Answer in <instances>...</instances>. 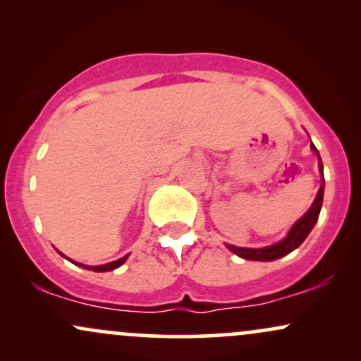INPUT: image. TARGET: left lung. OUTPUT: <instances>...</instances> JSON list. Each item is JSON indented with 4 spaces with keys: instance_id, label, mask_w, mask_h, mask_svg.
<instances>
[{
    "instance_id": "obj_1",
    "label": "left lung",
    "mask_w": 361,
    "mask_h": 361,
    "mask_svg": "<svg viewBox=\"0 0 361 361\" xmlns=\"http://www.w3.org/2000/svg\"><path fill=\"white\" fill-rule=\"evenodd\" d=\"M310 149H312L319 157V151L312 142H310ZM319 168H321V175H322L321 157H319ZM322 197H324V175H322L321 188H319L314 204L310 205V209L302 215L299 221L293 224L292 229L288 231V234L285 235L280 243L271 244V246H267V247H238V246H233V244H227V247H229L234 255H238L239 258L251 259V261H273V259L281 258V256H287L288 252L297 250V247L304 243V239L307 238L310 231H312V227L316 226L319 212H321V207H322Z\"/></svg>"
}]
</instances>
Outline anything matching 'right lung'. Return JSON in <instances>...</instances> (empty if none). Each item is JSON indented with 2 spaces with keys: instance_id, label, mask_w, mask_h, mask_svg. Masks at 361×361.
<instances>
[{
  "instance_id": "obj_1",
  "label": "right lung",
  "mask_w": 361,
  "mask_h": 361,
  "mask_svg": "<svg viewBox=\"0 0 361 361\" xmlns=\"http://www.w3.org/2000/svg\"><path fill=\"white\" fill-rule=\"evenodd\" d=\"M62 256H64V255H62ZM127 258H128V255H127V256H123V258L117 259V261H111V263L100 264V267H88V264L76 263V261H73V263H74V264H78V267H82V268H85V270H93V271H111V270H115V268H118L120 264L126 263V259H127Z\"/></svg>"
}]
</instances>
